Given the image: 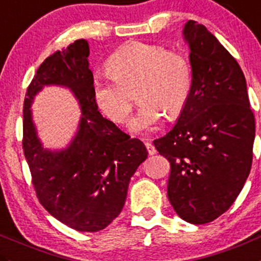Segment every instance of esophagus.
Masks as SVG:
<instances>
[{"label":"esophagus","mask_w":261,"mask_h":261,"mask_svg":"<svg viewBox=\"0 0 261 261\" xmlns=\"http://www.w3.org/2000/svg\"><path fill=\"white\" fill-rule=\"evenodd\" d=\"M145 146H146V148H147L148 155H155V153H156V148H155V146L152 145V143H151V142H146Z\"/></svg>","instance_id":"34e87169"}]
</instances>
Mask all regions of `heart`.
Segmentation results:
<instances>
[{"label":"heart","instance_id":"1","mask_svg":"<svg viewBox=\"0 0 261 261\" xmlns=\"http://www.w3.org/2000/svg\"><path fill=\"white\" fill-rule=\"evenodd\" d=\"M109 75L96 76L92 95L97 108L111 121L123 124L133 106L130 89L137 84L138 108L128 126L143 135L156 128L166 116L177 118L192 91V66L185 54L161 44L130 42L110 55Z\"/></svg>","mask_w":261,"mask_h":261}]
</instances>
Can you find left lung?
Returning a JSON list of instances; mask_svg holds the SVG:
<instances>
[{
    "mask_svg": "<svg viewBox=\"0 0 261 261\" xmlns=\"http://www.w3.org/2000/svg\"><path fill=\"white\" fill-rule=\"evenodd\" d=\"M183 36L192 66V91L177 124L153 141L170 163L168 198L192 224L210 223L230 207L250 174L255 116L246 79L232 55L202 24Z\"/></svg>",
    "mask_w": 261,
    "mask_h": 261,
    "instance_id": "left-lung-1",
    "label": "left lung"
}]
</instances>
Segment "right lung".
Masks as SVG:
<instances>
[{
	"label": "right lung",
	"instance_id": "1",
	"mask_svg": "<svg viewBox=\"0 0 261 261\" xmlns=\"http://www.w3.org/2000/svg\"><path fill=\"white\" fill-rule=\"evenodd\" d=\"M88 56V42L78 39L41 64L24 100L23 151L42 206L73 229L98 232L120 214L129 180L147 150L100 114ZM48 84L70 88L82 110L77 136L61 151L44 150L31 121L34 96Z\"/></svg>",
	"mask_w": 261,
	"mask_h": 261
}]
</instances>
